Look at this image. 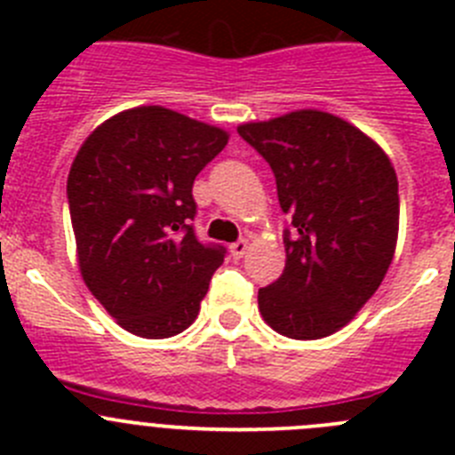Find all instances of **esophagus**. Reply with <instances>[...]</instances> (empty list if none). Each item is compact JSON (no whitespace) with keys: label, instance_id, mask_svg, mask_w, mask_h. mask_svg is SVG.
I'll list each match as a JSON object with an SVG mask.
<instances>
[{"label":"esophagus","instance_id":"34e87169","mask_svg":"<svg viewBox=\"0 0 455 455\" xmlns=\"http://www.w3.org/2000/svg\"><path fill=\"white\" fill-rule=\"evenodd\" d=\"M246 251H248V241L246 239L235 241V243L230 246V252H232V257H235V259H239V257L246 255Z\"/></svg>","mask_w":455,"mask_h":455}]
</instances>
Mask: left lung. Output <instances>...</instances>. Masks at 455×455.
Returning <instances> with one entry per match:
<instances>
[{
    "label": "left lung",
    "mask_w": 455,
    "mask_h": 455,
    "mask_svg": "<svg viewBox=\"0 0 455 455\" xmlns=\"http://www.w3.org/2000/svg\"><path fill=\"white\" fill-rule=\"evenodd\" d=\"M267 159L284 230L283 275L259 289L264 321L291 339H319L355 316L383 283L399 236V182L387 155L316 108L239 124Z\"/></svg>",
    "instance_id": "obj_1"
}]
</instances>
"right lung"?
Here are the masks:
<instances>
[{"mask_svg":"<svg viewBox=\"0 0 455 455\" xmlns=\"http://www.w3.org/2000/svg\"><path fill=\"white\" fill-rule=\"evenodd\" d=\"M228 132L164 107L127 108L79 148L68 204L84 283L124 331L164 339L200 312L225 248L200 243L193 180Z\"/></svg>","mask_w":455,"mask_h":455,"instance_id":"add662e5","label":"right lung"}]
</instances>
